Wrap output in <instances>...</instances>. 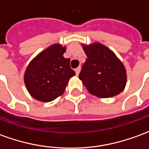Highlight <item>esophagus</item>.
Returning a JSON list of instances; mask_svg holds the SVG:
<instances>
[{"mask_svg": "<svg viewBox=\"0 0 149 149\" xmlns=\"http://www.w3.org/2000/svg\"><path fill=\"white\" fill-rule=\"evenodd\" d=\"M80 71H81V68L80 67L75 69V72H76V75H77V76H78V75H79V73H80Z\"/></svg>", "mask_w": 149, "mask_h": 149, "instance_id": "1", "label": "esophagus"}]
</instances>
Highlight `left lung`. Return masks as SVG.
Returning <instances> with one entry per match:
<instances>
[{
    "instance_id": "left-lung-1",
    "label": "left lung",
    "mask_w": 149,
    "mask_h": 149,
    "mask_svg": "<svg viewBox=\"0 0 149 149\" xmlns=\"http://www.w3.org/2000/svg\"><path fill=\"white\" fill-rule=\"evenodd\" d=\"M87 56L79 78L92 95L108 98L119 94L127 84L123 64L110 48L100 42L82 44Z\"/></svg>"
}]
</instances>
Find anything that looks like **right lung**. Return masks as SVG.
Returning <instances> with one entry per match:
<instances>
[{"label": "right lung", "mask_w": 149, "mask_h": 149, "mask_svg": "<svg viewBox=\"0 0 149 149\" xmlns=\"http://www.w3.org/2000/svg\"><path fill=\"white\" fill-rule=\"evenodd\" d=\"M66 47L55 43L37 55L24 74L26 89L34 98L48 102L63 94L69 79L75 76L70 59L64 57Z\"/></svg>", "instance_id": "right-lung-1"}]
</instances>
